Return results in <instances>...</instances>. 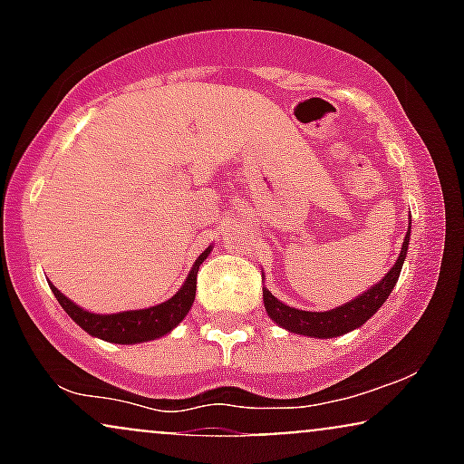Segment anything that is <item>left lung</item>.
<instances>
[{"mask_svg": "<svg viewBox=\"0 0 464 464\" xmlns=\"http://www.w3.org/2000/svg\"><path fill=\"white\" fill-rule=\"evenodd\" d=\"M408 239H410V231L406 239H403L401 253H399V259L388 270V275L380 284H375L371 290H366L364 295L358 296V299L344 303V305L335 307V310L329 312H305V310H296V307L285 305L279 299H275L273 292H268L264 287V305L268 316L279 324V327L287 329L292 334H301V335H312V338H335V335H343L347 332H353L358 329L360 324H364L369 318L384 305L388 295L395 287L399 273H401L403 259H406L408 253Z\"/></svg>", "mask_w": 464, "mask_h": 464, "instance_id": "left-lung-1", "label": "left lung"}]
</instances>
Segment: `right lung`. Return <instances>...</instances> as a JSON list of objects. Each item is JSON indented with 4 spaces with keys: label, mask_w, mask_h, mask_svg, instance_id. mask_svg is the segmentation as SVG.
Listing matches in <instances>:
<instances>
[{
    "label": "right lung",
    "mask_w": 464,
    "mask_h": 464,
    "mask_svg": "<svg viewBox=\"0 0 464 464\" xmlns=\"http://www.w3.org/2000/svg\"><path fill=\"white\" fill-rule=\"evenodd\" d=\"M211 253V246L200 255L194 262V268L189 270L188 279L180 285V290L172 299H168L161 305L148 307V310H130V312H120V314H93L78 307L76 303H72L63 295L58 287L50 284L52 292L63 305L69 316L73 318V323H78L80 327L87 334L95 335V338H102L106 343H117V344H137L146 343V340L161 338V335L172 332L177 324L188 316L191 310V303L196 299V275H198L200 264L205 262L207 255Z\"/></svg>",
    "instance_id": "obj_1"
}]
</instances>
